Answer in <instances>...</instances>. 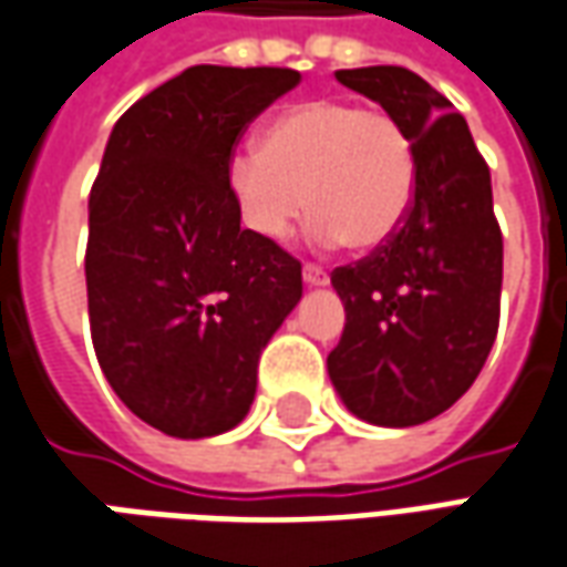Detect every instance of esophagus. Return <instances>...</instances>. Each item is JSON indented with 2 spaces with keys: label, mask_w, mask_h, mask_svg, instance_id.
Listing matches in <instances>:
<instances>
[{
  "label": "esophagus",
  "mask_w": 567,
  "mask_h": 567,
  "mask_svg": "<svg viewBox=\"0 0 567 567\" xmlns=\"http://www.w3.org/2000/svg\"><path fill=\"white\" fill-rule=\"evenodd\" d=\"M302 277L308 287H327L329 284V275L320 268V265H305Z\"/></svg>",
  "instance_id": "1"
}]
</instances>
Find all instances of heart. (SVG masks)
<instances>
[{
	"label": "heart",
	"mask_w": 567,
	"mask_h": 567,
	"mask_svg": "<svg viewBox=\"0 0 567 567\" xmlns=\"http://www.w3.org/2000/svg\"><path fill=\"white\" fill-rule=\"evenodd\" d=\"M226 183L240 223L259 240L290 238L311 204L317 244L375 250L415 204L419 155L409 127L391 112L308 100L277 112L259 146L228 155Z\"/></svg>",
	"instance_id": "obj_1"
}]
</instances>
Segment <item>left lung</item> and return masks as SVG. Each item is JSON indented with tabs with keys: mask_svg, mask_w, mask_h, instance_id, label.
<instances>
[{
	"mask_svg": "<svg viewBox=\"0 0 567 567\" xmlns=\"http://www.w3.org/2000/svg\"><path fill=\"white\" fill-rule=\"evenodd\" d=\"M336 79L409 127L419 188L388 244L332 271L344 332L327 357L329 379L357 419L412 427L457 403L495 344L504 238L492 174L464 115L412 70L363 66Z\"/></svg>",
	"mask_w": 567,
	"mask_h": 567,
	"instance_id": "left-lung-1",
	"label": "left lung"
}]
</instances>
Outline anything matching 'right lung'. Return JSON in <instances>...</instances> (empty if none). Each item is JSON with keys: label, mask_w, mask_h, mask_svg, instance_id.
I'll return each instance as SVG.
<instances>
[{"label": "right lung", "mask_w": 567, "mask_h": 567, "mask_svg": "<svg viewBox=\"0 0 567 567\" xmlns=\"http://www.w3.org/2000/svg\"><path fill=\"white\" fill-rule=\"evenodd\" d=\"M302 75L188 66L115 122L87 200V315L136 419L179 440L238 427L259 354L302 299V265L240 228L226 164Z\"/></svg>", "instance_id": "add662e5"}]
</instances>
